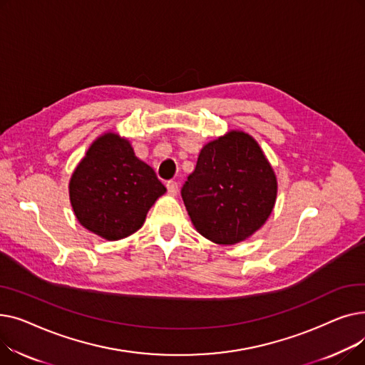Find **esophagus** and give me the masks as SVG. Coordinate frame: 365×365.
I'll list each match as a JSON object with an SVG mask.
<instances>
[{
    "label": "esophagus",
    "instance_id": "1",
    "mask_svg": "<svg viewBox=\"0 0 365 365\" xmlns=\"http://www.w3.org/2000/svg\"><path fill=\"white\" fill-rule=\"evenodd\" d=\"M165 186H167V190H168V194H170V195H176V194H178V190H179V185H178V182H175V180H168Z\"/></svg>",
    "mask_w": 365,
    "mask_h": 365
}]
</instances>
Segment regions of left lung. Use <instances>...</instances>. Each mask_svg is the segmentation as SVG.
<instances>
[{
	"mask_svg": "<svg viewBox=\"0 0 365 365\" xmlns=\"http://www.w3.org/2000/svg\"><path fill=\"white\" fill-rule=\"evenodd\" d=\"M182 198L197 231L217 244L253 235L272 213L277 179L257 142L242 131L207 143Z\"/></svg>",
	"mask_w": 365,
	"mask_h": 365,
	"instance_id": "left-lung-1",
	"label": "left lung"
}]
</instances>
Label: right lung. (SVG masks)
Instances as JSON below:
<instances>
[{"label": "right lung", "mask_w": 365, "mask_h": 365, "mask_svg": "<svg viewBox=\"0 0 365 365\" xmlns=\"http://www.w3.org/2000/svg\"><path fill=\"white\" fill-rule=\"evenodd\" d=\"M164 192L165 186L155 171L115 133L103 134L90 146L69 183L76 219L90 232L109 241L136 232Z\"/></svg>", "instance_id": "right-lung-1"}]
</instances>
